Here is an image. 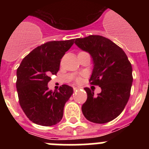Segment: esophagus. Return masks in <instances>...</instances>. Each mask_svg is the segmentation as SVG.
Listing matches in <instances>:
<instances>
[{"label":"esophagus","instance_id":"obj_1","mask_svg":"<svg viewBox=\"0 0 149 149\" xmlns=\"http://www.w3.org/2000/svg\"><path fill=\"white\" fill-rule=\"evenodd\" d=\"M73 89H74V90L75 91V90H77V89H80V87H75V86H74V87Z\"/></svg>","mask_w":149,"mask_h":149}]
</instances>
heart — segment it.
I'll return each mask as SVG.
<instances>
[{
    "instance_id": "obj_1",
    "label": "heart",
    "mask_w": 149,
    "mask_h": 149,
    "mask_svg": "<svg viewBox=\"0 0 149 149\" xmlns=\"http://www.w3.org/2000/svg\"><path fill=\"white\" fill-rule=\"evenodd\" d=\"M77 82H80V81H81V78H80V77L77 78Z\"/></svg>"
}]
</instances>
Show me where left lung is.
Here are the masks:
<instances>
[{
  "label": "left lung",
  "mask_w": 149,
  "mask_h": 149,
  "mask_svg": "<svg viewBox=\"0 0 149 149\" xmlns=\"http://www.w3.org/2000/svg\"><path fill=\"white\" fill-rule=\"evenodd\" d=\"M74 43L93 57L94 68L89 82L101 89V93L95 95L89 88H84L87 99L82 105L83 114L94 123L113 120L123 111L131 95L132 66L127 55L119 46L101 36L78 38Z\"/></svg>",
  "instance_id": "obj_1"
}]
</instances>
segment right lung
Here are the masks:
<instances>
[{
	"label": "right lung",
	"mask_w": 149,
	"mask_h": 149,
	"mask_svg": "<svg viewBox=\"0 0 149 149\" xmlns=\"http://www.w3.org/2000/svg\"><path fill=\"white\" fill-rule=\"evenodd\" d=\"M74 39L51 41L38 46L23 59L17 68L16 88L19 104L27 117L42 126L61 121L65 104L73 88L63 84L59 90H50L51 75L56 74L60 61Z\"/></svg>",
	"instance_id": "add662e5"
}]
</instances>
